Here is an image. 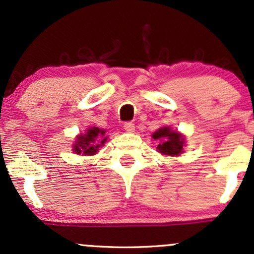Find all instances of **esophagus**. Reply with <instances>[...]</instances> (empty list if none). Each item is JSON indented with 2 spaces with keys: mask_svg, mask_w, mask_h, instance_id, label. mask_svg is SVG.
<instances>
[{
  "mask_svg": "<svg viewBox=\"0 0 254 254\" xmlns=\"http://www.w3.org/2000/svg\"><path fill=\"white\" fill-rule=\"evenodd\" d=\"M124 129L127 132H134L135 131V125L132 123H125Z\"/></svg>",
  "mask_w": 254,
  "mask_h": 254,
  "instance_id": "esophagus-1",
  "label": "esophagus"
}]
</instances>
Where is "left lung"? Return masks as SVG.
Segmentation results:
<instances>
[{
	"label": "left lung",
	"mask_w": 254,
	"mask_h": 254,
	"mask_svg": "<svg viewBox=\"0 0 254 254\" xmlns=\"http://www.w3.org/2000/svg\"><path fill=\"white\" fill-rule=\"evenodd\" d=\"M152 139L158 142L156 151L161 155L168 157H177L184 152L186 136L178 130L171 129L170 127H162L152 134Z\"/></svg>",
	"instance_id": "1"
}]
</instances>
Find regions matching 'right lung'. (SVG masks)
I'll list each match as a JSON object with an SVG mask.
<instances>
[{"label": "right lung", "instance_id": "add662e5", "mask_svg": "<svg viewBox=\"0 0 254 254\" xmlns=\"http://www.w3.org/2000/svg\"><path fill=\"white\" fill-rule=\"evenodd\" d=\"M108 140L106 130L99 129L97 127H88L86 132L78 134L75 142L72 143V151L76 155L94 156L99 152V148L104 146Z\"/></svg>", "mask_w": 254, "mask_h": 254}]
</instances>
